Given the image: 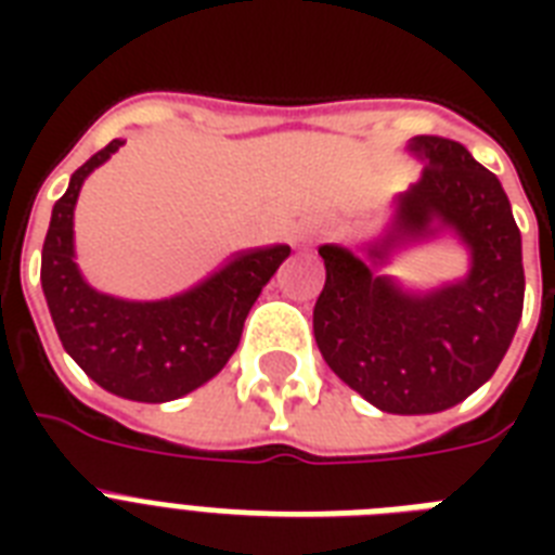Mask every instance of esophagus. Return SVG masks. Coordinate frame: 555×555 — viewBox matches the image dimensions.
Masks as SVG:
<instances>
[{"label":"esophagus","mask_w":555,"mask_h":555,"mask_svg":"<svg viewBox=\"0 0 555 555\" xmlns=\"http://www.w3.org/2000/svg\"><path fill=\"white\" fill-rule=\"evenodd\" d=\"M317 242H320V224L317 221H299V224H294V230H291V244H294L296 250H313Z\"/></svg>","instance_id":"esophagus-1"}]
</instances>
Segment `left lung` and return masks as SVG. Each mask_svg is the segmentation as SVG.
I'll return each instance as SVG.
<instances>
[{"label":"left lung","mask_w":555,"mask_h":555,"mask_svg":"<svg viewBox=\"0 0 555 555\" xmlns=\"http://www.w3.org/2000/svg\"><path fill=\"white\" fill-rule=\"evenodd\" d=\"M405 152L423 172L391 198L383 233L357 250L320 247L313 337L331 371L379 412L435 414L478 391L516 337L521 233L501 181L466 146L421 134ZM438 237L467 253L461 278L412 288L385 270L397 251Z\"/></svg>","instance_id":"left-lung-1"}]
</instances>
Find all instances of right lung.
Wrapping results in <instances>:
<instances>
[{
  "label": "right lung",
  "mask_w": 555,
  "mask_h": 555,
  "mask_svg": "<svg viewBox=\"0 0 555 555\" xmlns=\"http://www.w3.org/2000/svg\"><path fill=\"white\" fill-rule=\"evenodd\" d=\"M124 141L91 155L51 209L42 244V294L65 354L100 388L134 403H169L209 383L235 354L247 313L287 244L235 253L198 285L167 299H124L82 276L74 247V207L86 178Z\"/></svg>",
  "instance_id": "obj_1"
}]
</instances>
